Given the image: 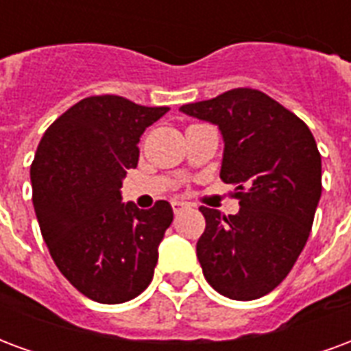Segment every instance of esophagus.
<instances>
[{"label":"esophagus","mask_w":351,"mask_h":351,"mask_svg":"<svg viewBox=\"0 0 351 351\" xmlns=\"http://www.w3.org/2000/svg\"><path fill=\"white\" fill-rule=\"evenodd\" d=\"M171 204H173V212H175V214H180L182 210H186L189 206L188 202H182V201H173Z\"/></svg>","instance_id":"1"}]
</instances>
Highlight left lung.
<instances>
[{
	"instance_id": "1",
	"label": "left lung",
	"mask_w": 351,
	"mask_h": 351,
	"mask_svg": "<svg viewBox=\"0 0 351 351\" xmlns=\"http://www.w3.org/2000/svg\"><path fill=\"white\" fill-rule=\"evenodd\" d=\"M186 115L219 126L221 180L240 212L201 206L197 258L210 287L230 300L269 294L305 247L322 195V158L311 130L271 96L249 87L186 104Z\"/></svg>"
}]
</instances>
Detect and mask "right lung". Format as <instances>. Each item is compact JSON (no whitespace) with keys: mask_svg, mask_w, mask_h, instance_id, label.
I'll use <instances>...</instances> for the list:
<instances>
[{"mask_svg":"<svg viewBox=\"0 0 351 351\" xmlns=\"http://www.w3.org/2000/svg\"><path fill=\"white\" fill-rule=\"evenodd\" d=\"M167 111L123 96H89L38 143L31 186L40 232L59 271L89 300L124 303L152 281L173 208L158 201L139 210L121 201V188L137 167L141 134Z\"/></svg>","mask_w":351,"mask_h":351,"instance_id":"1","label":"right lung"}]
</instances>
